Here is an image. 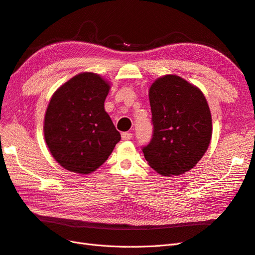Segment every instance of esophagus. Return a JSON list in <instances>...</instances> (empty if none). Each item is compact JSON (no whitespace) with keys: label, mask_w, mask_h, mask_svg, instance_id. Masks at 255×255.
<instances>
[{"label":"esophagus","mask_w":255,"mask_h":255,"mask_svg":"<svg viewBox=\"0 0 255 255\" xmlns=\"http://www.w3.org/2000/svg\"><path fill=\"white\" fill-rule=\"evenodd\" d=\"M132 137H133V134H132V133L125 132V133L121 134V138H122L123 140H129V139H132Z\"/></svg>","instance_id":"1"}]
</instances>
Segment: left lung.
Listing matches in <instances>:
<instances>
[{
    "label": "left lung",
    "mask_w": 255,
    "mask_h": 255,
    "mask_svg": "<svg viewBox=\"0 0 255 255\" xmlns=\"http://www.w3.org/2000/svg\"><path fill=\"white\" fill-rule=\"evenodd\" d=\"M153 134L142 152L161 175L194 168L212 138V115L202 91L177 75L157 79L149 89Z\"/></svg>",
    "instance_id": "obj_1"
}]
</instances>
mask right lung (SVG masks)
Returning a JSON list of instances; mask_svg holds the SVG:
<instances>
[{
	"instance_id": "right-lung-1",
	"label": "right lung",
	"mask_w": 255,
	"mask_h": 255,
	"mask_svg": "<svg viewBox=\"0 0 255 255\" xmlns=\"http://www.w3.org/2000/svg\"><path fill=\"white\" fill-rule=\"evenodd\" d=\"M110 88L99 74L83 72L52 96L44 116V139L54 159L67 170L96 171L120 141V133L104 110Z\"/></svg>"
}]
</instances>
